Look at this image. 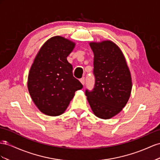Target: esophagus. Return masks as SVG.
<instances>
[{"instance_id":"esophagus-1","label":"esophagus","mask_w":160,"mask_h":160,"mask_svg":"<svg viewBox=\"0 0 160 160\" xmlns=\"http://www.w3.org/2000/svg\"><path fill=\"white\" fill-rule=\"evenodd\" d=\"M80 82L82 83V85H84V84H85V80H84V78H81V79L80 80Z\"/></svg>"}]
</instances>
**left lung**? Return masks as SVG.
I'll return each instance as SVG.
<instances>
[{"label": "left lung", "instance_id": "8db88e82", "mask_svg": "<svg viewBox=\"0 0 160 160\" xmlns=\"http://www.w3.org/2000/svg\"><path fill=\"white\" fill-rule=\"evenodd\" d=\"M95 85L86 96L95 116L109 119L119 113L129 99L132 79L125 58L111 40L91 42Z\"/></svg>", "mask_w": 160, "mask_h": 160}]
</instances>
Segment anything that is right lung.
Listing matches in <instances>:
<instances>
[{
    "instance_id": "right-lung-1",
    "label": "right lung",
    "mask_w": 160,
    "mask_h": 160,
    "mask_svg": "<svg viewBox=\"0 0 160 160\" xmlns=\"http://www.w3.org/2000/svg\"><path fill=\"white\" fill-rule=\"evenodd\" d=\"M76 43L62 36H54L40 48L32 63L27 80L31 97L45 115H62L83 86L73 76L67 57Z\"/></svg>"
}]
</instances>
